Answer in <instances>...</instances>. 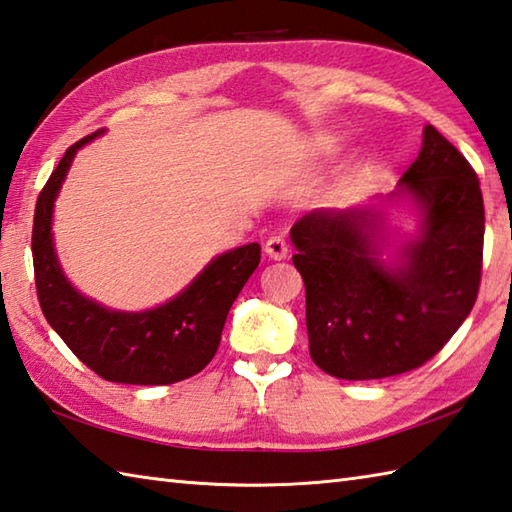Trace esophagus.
<instances>
[{"label": "esophagus", "mask_w": 512, "mask_h": 512, "mask_svg": "<svg viewBox=\"0 0 512 512\" xmlns=\"http://www.w3.org/2000/svg\"><path fill=\"white\" fill-rule=\"evenodd\" d=\"M264 250H266V255L270 259H275V262H282V259H286V255H288V244H286V239L282 235H275L264 244Z\"/></svg>", "instance_id": "34e87169"}]
</instances>
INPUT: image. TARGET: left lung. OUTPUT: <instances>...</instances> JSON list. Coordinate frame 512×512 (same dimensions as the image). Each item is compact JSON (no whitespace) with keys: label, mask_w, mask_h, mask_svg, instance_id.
I'll list each match as a JSON object with an SVG mask.
<instances>
[{"label":"left lung","mask_w":512,"mask_h":512,"mask_svg":"<svg viewBox=\"0 0 512 512\" xmlns=\"http://www.w3.org/2000/svg\"><path fill=\"white\" fill-rule=\"evenodd\" d=\"M390 203L416 215L402 245L389 242ZM290 242L306 286L313 362L350 382L402 375L437 355L475 306L484 253L479 179L426 126L422 150L393 193L375 204L310 210L290 228Z\"/></svg>","instance_id":"obj_1"}]
</instances>
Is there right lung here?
<instances>
[{
    "label": "right lung",
    "mask_w": 512,
    "mask_h": 512,
    "mask_svg": "<svg viewBox=\"0 0 512 512\" xmlns=\"http://www.w3.org/2000/svg\"><path fill=\"white\" fill-rule=\"evenodd\" d=\"M104 130L79 139L39 193L33 224V264L39 306L66 346L106 382L166 386L204 370L215 357L228 310L255 273L259 244H246L210 259L182 293L155 308L115 310L68 282L53 242V210L79 148Z\"/></svg>",
    "instance_id": "1"
}]
</instances>
